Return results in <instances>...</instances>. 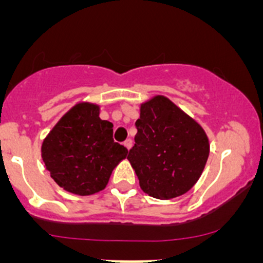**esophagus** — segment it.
<instances>
[{
	"mask_svg": "<svg viewBox=\"0 0 263 263\" xmlns=\"http://www.w3.org/2000/svg\"><path fill=\"white\" fill-rule=\"evenodd\" d=\"M132 144H134V141H132L131 139H127L126 141H124V146L128 148V150L132 147Z\"/></svg>",
	"mask_w": 263,
	"mask_h": 263,
	"instance_id": "esophagus-1",
	"label": "esophagus"
}]
</instances>
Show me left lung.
Wrapping results in <instances>:
<instances>
[{"label":"left lung","mask_w":263,"mask_h":263,"mask_svg":"<svg viewBox=\"0 0 263 263\" xmlns=\"http://www.w3.org/2000/svg\"><path fill=\"white\" fill-rule=\"evenodd\" d=\"M135 126L137 135L127 159L141 190L160 200L188 192L202 174L210 151L202 127L161 95L141 104Z\"/></svg>","instance_id":"obj_1"}]
</instances>
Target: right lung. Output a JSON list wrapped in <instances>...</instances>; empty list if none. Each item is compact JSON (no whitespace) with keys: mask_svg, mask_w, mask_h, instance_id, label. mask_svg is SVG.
Returning <instances> with one entry per match:
<instances>
[{"mask_svg":"<svg viewBox=\"0 0 263 263\" xmlns=\"http://www.w3.org/2000/svg\"><path fill=\"white\" fill-rule=\"evenodd\" d=\"M128 150L113 140V124L99 118V107L79 103L53 127L42 145L47 171L60 187L89 196L104 190Z\"/></svg>","mask_w":263,"mask_h":263,"instance_id":"right-lung-1","label":"right lung"}]
</instances>
